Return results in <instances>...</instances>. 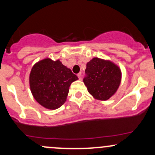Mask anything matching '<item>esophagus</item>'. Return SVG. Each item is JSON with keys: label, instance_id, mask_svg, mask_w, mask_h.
<instances>
[{"label": "esophagus", "instance_id": "esophagus-1", "mask_svg": "<svg viewBox=\"0 0 155 155\" xmlns=\"http://www.w3.org/2000/svg\"><path fill=\"white\" fill-rule=\"evenodd\" d=\"M77 76H78V78H79V80H81V73L78 74H77Z\"/></svg>", "mask_w": 155, "mask_h": 155}]
</instances>
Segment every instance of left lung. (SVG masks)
I'll list each match as a JSON object with an SVG mask.
<instances>
[{
    "mask_svg": "<svg viewBox=\"0 0 155 155\" xmlns=\"http://www.w3.org/2000/svg\"><path fill=\"white\" fill-rule=\"evenodd\" d=\"M83 80L89 93L98 101H107L116 93L122 81L120 68L110 60L93 58L87 63Z\"/></svg>",
    "mask_w": 155,
    "mask_h": 155,
    "instance_id": "left-lung-1",
    "label": "left lung"
}]
</instances>
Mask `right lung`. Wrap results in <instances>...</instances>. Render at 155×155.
I'll return each instance as SVG.
<instances>
[{
	"label": "right lung",
	"instance_id": "1",
	"mask_svg": "<svg viewBox=\"0 0 155 155\" xmlns=\"http://www.w3.org/2000/svg\"><path fill=\"white\" fill-rule=\"evenodd\" d=\"M78 77L59 60L47 58L32 68L30 89L35 100L47 109L54 110L65 104L72 82Z\"/></svg>",
	"mask_w": 155,
	"mask_h": 155
}]
</instances>
